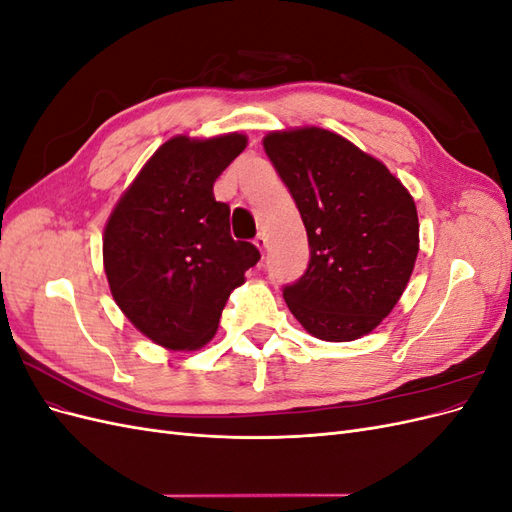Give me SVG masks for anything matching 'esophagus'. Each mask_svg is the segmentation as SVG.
Here are the masks:
<instances>
[{
  "mask_svg": "<svg viewBox=\"0 0 512 512\" xmlns=\"http://www.w3.org/2000/svg\"><path fill=\"white\" fill-rule=\"evenodd\" d=\"M267 243H269V239H267L265 232H260V235L254 239V245L258 247L260 254H265V250H267Z\"/></svg>",
  "mask_w": 512,
  "mask_h": 512,
  "instance_id": "34e87169",
  "label": "esophagus"
}]
</instances>
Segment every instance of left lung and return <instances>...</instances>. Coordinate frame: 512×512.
<instances>
[{"instance_id":"8db88e82","label":"left lung","mask_w":512,"mask_h":512,"mask_svg":"<svg viewBox=\"0 0 512 512\" xmlns=\"http://www.w3.org/2000/svg\"><path fill=\"white\" fill-rule=\"evenodd\" d=\"M262 145L309 241L305 275L284 288L292 316L324 342L371 333L393 312L414 271V198L378 158L331 130H275Z\"/></svg>"}]
</instances>
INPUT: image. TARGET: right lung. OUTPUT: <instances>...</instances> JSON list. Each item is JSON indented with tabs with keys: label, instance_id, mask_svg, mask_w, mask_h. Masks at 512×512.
<instances>
[{
	"label": "right lung",
	"instance_id": "add662e5",
	"mask_svg": "<svg viewBox=\"0 0 512 512\" xmlns=\"http://www.w3.org/2000/svg\"><path fill=\"white\" fill-rule=\"evenodd\" d=\"M247 147L239 132L168 138L121 194L104 226L108 286L126 318L166 350H198L218 331L230 292L260 260L230 237L213 183Z\"/></svg>",
	"mask_w": 512,
	"mask_h": 512
}]
</instances>
